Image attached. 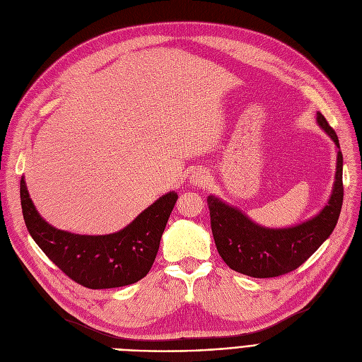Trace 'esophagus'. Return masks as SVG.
I'll list each match as a JSON object with an SVG mask.
<instances>
[{"mask_svg":"<svg viewBox=\"0 0 362 362\" xmlns=\"http://www.w3.org/2000/svg\"><path fill=\"white\" fill-rule=\"evenodd\" d=\"M209 181V174L204 169H196L190 175V184L194 187H204Z\"/></svg>","mask_w":362,"mask_h":362,"instance_id":"34e87169","label":"esophagus"}]
</instances>
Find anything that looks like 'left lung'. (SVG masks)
<instances>
[{
    "instance_id": "1",
    "label": "left lung",
    "mask_w": 362,
    "mask_h": 362,
    "mask_svg": "<svg viewBox=\"0 0 362 362\" xmlns=\"http://www.w3.org/2000/svg\"><path fill=\"white\" fill-rule=\"evenodd\" d=\"M317 124L333 140L337 162L330 199L313 218L291 227L269 228L235 206L208 196L215 245L231 269L255 279L279 277L300 267L333 233L343 203V156L336 132L320 112Z\"/></svg>"
}]
</instances>
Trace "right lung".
Segmentation results:
<instances>
[{"label": "right lung", "mask_w": 362, "mask_h": 362, "mask_svg": "<svg viewBox=\"0 0 362 362\" xmlns=\"http://www.w3.org/2000/svg\"><path fill=\"white\" fill-rule=\"evenodd\" d=\"M177 199L175 192L163 194L116 233L75 234L49 226L33 204L25 177L21 180L23 219L33 242L67 277L88 288L122 287L146 277Z\"/></svg>", "instance_id": "obj_1"}]
</instances>
